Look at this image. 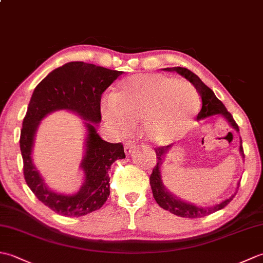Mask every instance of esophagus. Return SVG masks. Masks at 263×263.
Instances as JSON below:
<instances>
[{
  "label": "esophagus",
  "mask_w": 263,
  "mask_h": 263,
  "mask_svg": "<svg viewBox=\"0 0 263 263\" xmlns=\"http://www.w3.org/2000/svg\"><path fill=\"white\" fill-rule=\"evenodd\" d=\"M136 148H137L136 143L132 142V141H128V142H126V143L124 144V152H125L126 155L131 154V153L133 152V150H136Z\"/></svg>",
  "instance_id": "esophagus-1"
}]
</instances>
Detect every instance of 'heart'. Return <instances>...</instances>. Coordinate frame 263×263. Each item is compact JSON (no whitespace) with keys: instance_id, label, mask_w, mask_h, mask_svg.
Instances as JSON below:
<instances>
[{"instance_id":"heart-1","label":"heart","mask_w":263,"mask_h":263,"mask_svg":"<svg viewBox=\"0 0 263 263\" xmlns=\"http://www.w3.org/2000/svg\"><path fill=\"white\" fill-rule=\"evenodd\" d=\"M199 108L200 97L193 86L157 73L128 78L100 106L104 121L117 133L125 136L140 122L141 135L154 144L181 138Z\"/></svg>"}]
</instances>
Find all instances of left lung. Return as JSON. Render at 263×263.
Masks as SVG:
<instances>
[{
    "label": "left lung",
    "mask_w": 263,
    "mask_h": 263,
    "mask_svg": "<svg viewBox=\"0 0 263 263\" xmlns=\"http://www.w3.org/2000/svg\"><path fill=\"white\" fill-rule=\"evenodd\" d=\"M165 71H175L178 74H181L182 77L185 78L190 82L192 83L194 88L197 89V91L199 92L201 100H202V108H201L200 113L198 114L197 120L204 119V117H208L211 115H216V114H220L225 117V119L230 123L231 126L235 128V130L238 132V125L236 124L235 120L233 119L232 114L227 110V108L224 106L219 99H218L214 91L211 89L205 86L204 83L201 81L200 78L194 74L192 71H190L185 68H181V66H175V68H166L164 69ZM173 144H168V146H164V147H158L155 148L156 155H157V165L154 167L152 175H150V185H152L153 190V194L154 198L156 200L161 208L165 210H168L172 214H174L176 216L184 217V218H201L204 216H208L210 214H214V212L220 210L222 208L231 202L233 198L235 197V194L232 195L231 198L226 199L222 202L218 203L214 206H197L191 203L184 202V201L177 199V197L173 195L171 192L167 191V189L164 186L163 180H161V171L160 167L161 164H163V160L165 157V154L173 147ZM239 153L243 156L244 158V152H243V147H242V140H241V146H239Z\"/></svg>",
    "instance_id": "obj_1"
}]
</instances>
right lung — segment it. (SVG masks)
Listing matches in <instances>:
<instances>
[{
    "mask_svg": "<svg viewBox=\"0 0 263 263\" xmlns=\"http://www.w3.org/2000/svg\"><path fill=\"white\" fill-rule=\"evenodd\" d=\"M122 73L90 63L70 62L52 71L32 92L20 135L25 180L36 198L61 216L90 214L102 208L109 197L108 172L115 160L125 158L124 148L121 142L103 140L93 123L97 124L102 120V93ZM60 109L73 111L86 121V154L81 165L85 182L73 196L49 190L32 163L33 140L39 123L47 114Z\"/></svg>",
    "mask_w": 263,
    "mask_h": 263,
    "instance_id": "right-lung-1",
    "label": "right lung"
}]
</instances>
